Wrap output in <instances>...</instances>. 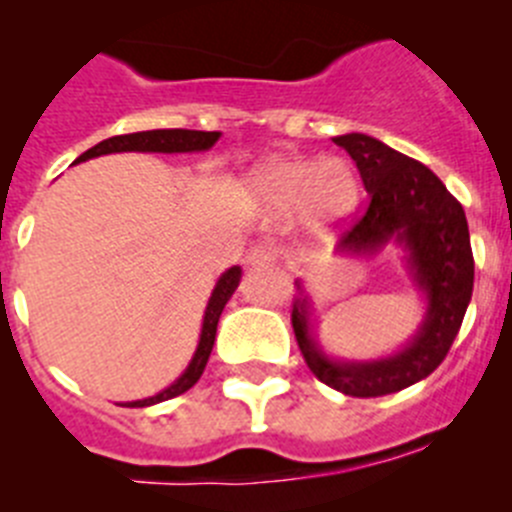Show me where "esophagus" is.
<instances>
[{
  "label": "esophagus",
  "mask_w": 512,
  "mask_h": 512,
  "mask_svg": "<svg viewBox=\"0 0 512 512\" xmlns=\"http://www.w3.org/2000/svg\"><path fill=\"white\" fill-rule=\"evenodd\" d=\"M246 266L248 269H264V266H271V261H274V256H271L269 248L264 246H251L246 251Z\"/></svg>",
  "instance_id": "34e87169"
}]
</instances>
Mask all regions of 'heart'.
Returning <instances> with one entry per match:
<instances>
[{
  "mask_svg": "<svg viewBox=\"0 0 512 512\" xmlns=\"http://www.w3.org/2000/svg\"><path fill=\"white\" fill-rule=\"evenodd\" d=\"M248 192L269 215H300L312 238H330L359 205V176L346 158L274 156L248 174Z\"/></svg>",
  "mask_w": 512,
  "mask_h": 512,
  "instance_id": "heart-1",
  "label": "heart"
}]
</instances>
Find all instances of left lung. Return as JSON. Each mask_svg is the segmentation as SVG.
Here are the masks:
<instances>
[{"mask_svg": "<svg viewBox=\"0 0 512 512\" xmlns=\"http://www.w3.org/2000/svg\"><path fill=\"white\" fill-rule=\"evenodd\" d=\"M359 166L369 207L336 251L361 259L387 246L402 251L408 279L423 302L418 330L397 351L374 359H338L318 341V307L295 279L292 328L310 372L351 397H379L420 382L446 359L472 300L474 259L464 207L428 166L364 133L333 138Z\"/></svg>", "mask_w": 512, "mask_h": 512, "instance_id": "8db88e82", "label": "left lung"}]
</instances>
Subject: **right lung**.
Returning <instances> with one entry per match:
<instances>
[{"label": "right lung", "mask_w": 512, "mask_h": 512, "mask_svg": "<svg viewBox=\"0 0 512 512\" xmlns=\"http://www.w3.org/2000/svg\"><path fill=\"white\" fill-rule=\"evenodd\" d=\"M217 130H184V128H171V130H143V133H130V135H115V138H107L102 143H97L94 148L81 153L74 164L81 161H89V158L97 156H110V153H202L210 151L220 140ZM241 266H230L228 271H223L217 277L215 287L210 292V300H207L205 315H202V328H200V341L194 348L192 359H189L187 369H184L169 387H164L161 392L151 397H143V400H130L120 402L122 408H148V405H156V402L171 400L176 395H184L189 387L197 384V379L205 372L207 359L212 354V346H215L217 336V320L223 315V307L228 305V300L233 297V292L241 284Z\"/></svg>", "instance_id": "1"}]
</instances>
